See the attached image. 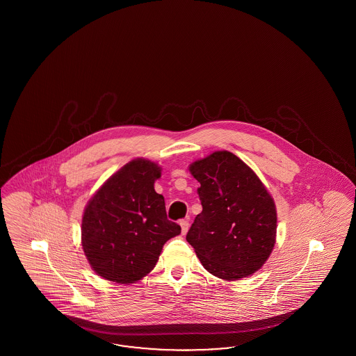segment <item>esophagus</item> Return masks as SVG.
<instances>
[{"label": "esophagus", "instance_id": "1", "mask_svg": "<svg viewBox=\"0 0 356 356\" xmlns=\"http://www.w3.org/2000/svg\"><path fill=\"white\" fill-rule=\"evenodd\" d=\"M180 226H181V234L185 235L188 232V229H189V220L188 219H181L180 220Z\"/></svg>", "mask_w": 356, "mask_h": 356}]
</instances>
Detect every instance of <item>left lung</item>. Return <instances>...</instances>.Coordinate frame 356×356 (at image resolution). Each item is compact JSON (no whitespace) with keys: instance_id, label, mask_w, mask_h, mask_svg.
Here are the masks:
<instances>
[{"instance_id":"8db88e82","label":"left lung","mask_w":356,"mask_h":356,"mask_svg":"<svg viewBox=\"0 0 356 356\" xmlns=\"http://www.w3.org/2000/svg\"><path fill=\"white\" fill-rule=\"evenodd\" d=\"M201 184L202 213L186 234L209 273L218 278H245L269 259L275 244L277 210L257 175L229 151H216L191 164Z\"/></svg>"}]
</instances>
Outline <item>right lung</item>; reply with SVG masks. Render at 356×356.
I'll return each instance as SVG.
<instances>
[{"label":"right lung","instance_id":"obj_1","mask_svg":"<svg viewBox=\"0 0 356 356\" xmlns=\"http://www.w3.org/2000/svg\"><path fill=\"white\" fill-rule=\"evenodd\" d=\"M158 164L134 159L109 177L88 201L82 218V247L95 273L128 284L156 265L167 240L181 232L168 220L162 194L154 189Z\"/></svg>","mask_w":356,"mask_h":356}]
</instances>
